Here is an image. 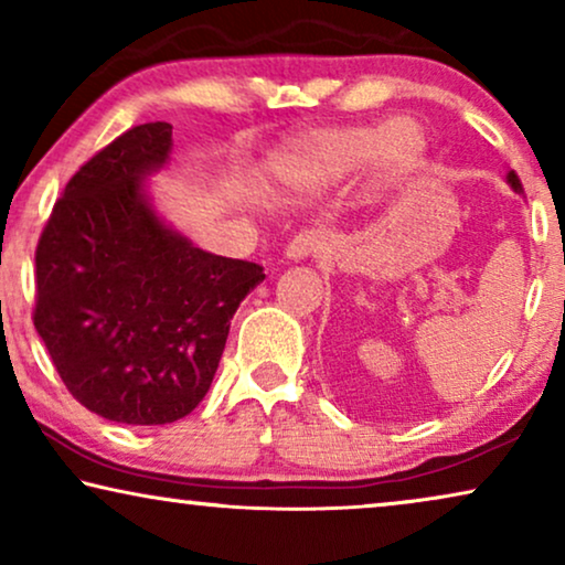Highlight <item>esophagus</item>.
Wrapping results in <instances>:
<instances>
[{"label": "esophagus", "mask_w": 565, "mask_h": 565, "mask_svg": "<svg viewBox=\"0 0 565 565\" xmlns=\"http://www.w3.org/2000/svg\"><path fill=\"white\" fill-rule=\"evenodd\" d=\"M331 249V236L323 234V231H303L298 234L285 249V259L288 262H303L308 257H316V254Z\"/></svg>", "instance_id": "1"}]
</instances>
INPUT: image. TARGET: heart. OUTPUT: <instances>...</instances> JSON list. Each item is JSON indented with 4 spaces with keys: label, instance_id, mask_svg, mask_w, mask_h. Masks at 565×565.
I'll return each instance as SVG.
<instances>
[{
    "label": "heart",
    "instance_id": "b5f03b06",
    "mask_svg": "<svg viewBox=\"0 0 565 565\" xmlns=\"http://www.w3.org/2000/svg\"><path fill=\"white\" fill-rule=\"evenodd\" d=\"M424 151V130L412 118H391L381 128H316L269 153L267 174L282 190L316 192L342 182L362 167L367 190L383 195L416 174Z\"/></svg>",
    "mask_w": 565,
    "mask_h": 565
}]
</instances>
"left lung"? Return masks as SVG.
<instances>
[{"label": "left lung", "mask_w": 565, "mask_h": 565, "mask_svg": "<svg viewBox=\"0 0 565 565\" xmlns=\"http://www.w3.org/2000/svg\"><path fill=\"white\" fill-rule=\"evenodd\" d=\"M504 180H507V184H509V188H512V190L516 192V195H522V184H520V177H516V174L512 172V169H509V172H507V177H504Z\"/></svg>", "instance_id": "obj_1"}]
</instances>
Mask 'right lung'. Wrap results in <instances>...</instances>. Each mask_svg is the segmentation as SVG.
I'll return each mask as SVG.
<instances>
[{
  "label": "right lung",
  "instance_id": "add662e5",
  "mask_svg": "<svg viewBox=\"0 0 565 565\" xmlns=\"http://www.w3.org/2000/svg\"><path fill=\"white\" fill-rule=\"evenodd\" d=\"M172 126L146 122L92 157L35 252V329L72 396L103 419L153 427L211 388L259 265L198 249L157 211L151 177Z\"/></svg>",
  "mask_w": 565,
  "mask_h": 565
}]
</instances>
